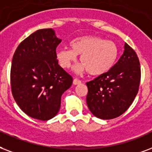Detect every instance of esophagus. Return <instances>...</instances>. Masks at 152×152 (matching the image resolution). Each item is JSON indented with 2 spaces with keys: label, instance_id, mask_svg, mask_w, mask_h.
I'll return each instance as SVG.
<instances>
[{
  "label": "esophagus",
  "instance_id": "34e87169",
  "mask_svg": "<svg viewBox=\"0 0 152 152\" xmlns=\"http://www.w3.org/2000/svg\"><path fill=\"white\" fill-rule=\"evenodd\" d=\"M81 83H82V82L80 80L77 79V78H75V79L73 80V84L74 85H79Z\"/></svg>",
  "mask_w": 152,
  "mask_h": 152
}]
</instances>
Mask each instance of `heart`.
Wrapping results in <instances>:
<instances>
[{"mask_svg": "<svg viewBox=\"0 0 152 152\" xmlns=\"http://www.w3.org/2000/svg\"><path fill=\"white\" fill-rule=\"evenodd\" d=\"M69 46L70 48H60L56 50L58 64L63 68H69L80 55L82 63L75 70L77 73L88 71L93 76L109 72L119 56V48L114 41L97 36H79L70 40Z\"/></svg>", "mask_w": 152, "mask_h": 152, "instance_id": "obj_1", "label": "heart"}]
</instances>
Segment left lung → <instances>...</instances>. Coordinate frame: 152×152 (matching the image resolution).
Masks as SVG:
<instances>
[{
  "label": "left lung",
  "mask_w": 152,
  "mask_h": 152,
  "mask_svg": "<svg viewBox=\"0 0 152 152\" xmlns=\"http://www.w3.org/2000/svg\"><path fill=\"white\" fill-rule=\"evenodd\" d=\"M124 48L123 55L109 72L86 82L87 106L97 118L110 120L121 116L138 93L140 61L130 46L125 43Z\"/></svg>",
  "instance_id": "left-lung-1"
}]
</instances>
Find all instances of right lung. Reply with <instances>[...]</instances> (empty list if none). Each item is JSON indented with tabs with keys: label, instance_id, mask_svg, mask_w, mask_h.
<instances>
[{
	"label": "right lung",
	"instance_id": "right-lung-1",
	"mask_svg": "<svg viewBox=\"0 0 152 152\" xmlns=\"http://www.w3.org/2000/svg\"><path fill=\"white\" fill-rule=\"evenodd\" d=\"M61 41L52 28L39 29L20 43L12 57V96L34 119L48 121L56 116L62 95L72 85V77L58 65L55 55Z\"/></svg>",
	"mask_w": 152,
	"mask_h": 152
}]
</instances>
